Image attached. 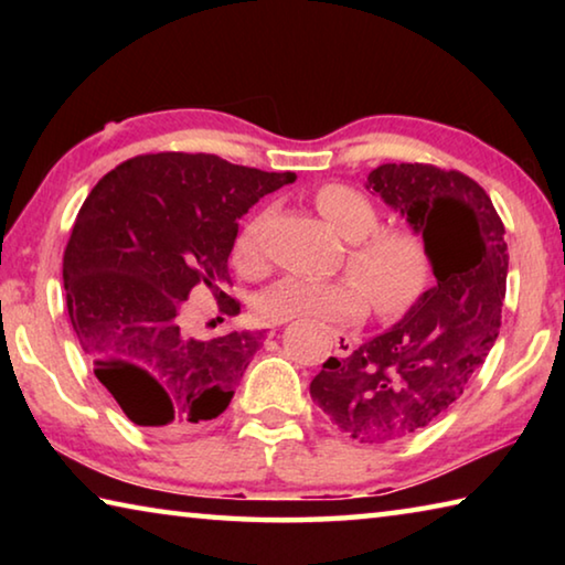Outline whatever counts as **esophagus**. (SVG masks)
<instances>
[{"label":"esophagus","instance_id":"34e87169","mask_svg":"<svg viewBox=\"0 0 565 565\" xmlns=\"http://www.w3.org/2000/svg\"><path fill=\"white\" fill-rule=\"evenodd\" d=\"M333 349H337V356L347 359L349 353L356 349V339L351 337V333H343V331H337L333 333Z\"/></svg>","mask_w":565,"mask_h":565}]
</instances>
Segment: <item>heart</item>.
Segmentation results:
<instances>
[{"label": "heart", "mask_w": 565, "mask_h": 565, "mask_svg": "<svg viewBox=\"0 0 565 565\" xmlns=\"http://www.w3.org/2000/svg\"><path fill=\"white\" fill-rule=\"evenodd\" d=\"M319 214L349 242L351 276L319 279V276H284L256 299V313L266 323L306 319L319 327H349L363 319L371 303L379 313H398L424 291L431 271L428 252L411 228H376L379 209L361 191L327 184L313 194ZM234 262L244 274L264 269L262 216L248 222L234 246ZM370 294L366 295L365 291Z\"/></svg>", "instance_id": "b5f03b06"}]
</instances>
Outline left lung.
<instances>
[{
	"label": "left lung",
	"instance_id": "left-lung-1",
	"mask_svg": "<svg viewBox=\"0 0 565 565\" xmlns=\"http://www.w3.org/2000/svg\"><path fill=\"white\" fill-rule=\"evenodd\" d=\"M366 189L420 236L436 284L394 327L323 363L311 398L359 444H386L451 408L483 366L501 329L509 246L489 194L461 171L381 164Z\"/></svg>",
	"mask_w": 565,
	"mask_h": 565
}]
</instances>
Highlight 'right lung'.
<instances>
[{"instance_id": "obj_1", "label": "right lung", "mask_w": 565, "mask_h": 565, "mask_svg": "<svg viewBox=\"0 0 565 565\" xmlns=\"http://www.w3.org/2000/svg\"><path fill=\"white\" fill-rule=\"evenodd\" d=\"M214 154H147L111 169L84 202L64 252L72 329L94 374L137 426L177 436L224 414L264 331L212 341L181 331L189 291L204 284L226 317L238 218L294 184Z\"/></svg>"}]
</instances>
